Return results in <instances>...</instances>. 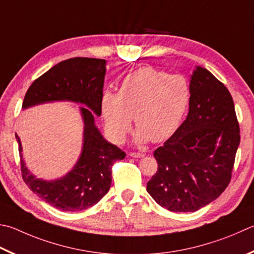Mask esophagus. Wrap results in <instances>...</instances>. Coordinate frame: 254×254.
I'll use <instances>...</instances> for the list:
<instances>
[{
    "instance_id": "esophagus-1",
    "label": "esophagus",
    "mask_w": 254,
    "mask_h": 254,
    "mask_svg": "<svg viewBox=\"0 0 254 254\" xmlns=\"http://www.w3.org/2000/svg\"><path fill=\"white\" fill-rule=\"evenodd\" d=\"M128 155L132 156V158H142V156L144 154L141 153V152H130Z\"/></svg>"
}]
</instances>
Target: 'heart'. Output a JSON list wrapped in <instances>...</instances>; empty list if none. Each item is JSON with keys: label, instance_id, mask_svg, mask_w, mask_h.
Masks as SVG:
<instances>
[{"label": "heart", "instance_id": "heart-1", "mask_svg": "<svg viewBox=\"0 0 254 254\" xmlns=\"http://www.w3.org/2000/svg\"><path fill=\"white\" fill-rule=\"evenodd\" d=\"M191 100L192 90L187 77L170 75L151 66L141 67L123 77L119 92L103 93L101 117L105 133L120 144L131 131L134 119L137 142L164 141L181 127Z\"/></svg>", "mask_w": 254, "mask_h": 254}]
</instances>
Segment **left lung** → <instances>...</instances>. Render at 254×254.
<instances>
[{
    "mask_svg": "<svg viewBox=\"0 0 254 254\" xmlns=\"http://www.w3.org/2000/svg\"><path fill=\"white\" fill-rule=\"evenodd\" d=\"M190 85L186 121L154 151L158 171L146 183L156 203L172 212H194L220 196L240 144L233 99L223 83L196 66Z\"/></svg>",
    "mask_w": 254,
    "mask_h": 254,
    "instance_id": "obj_1",
    "label": "left lung"
}]
</instances>
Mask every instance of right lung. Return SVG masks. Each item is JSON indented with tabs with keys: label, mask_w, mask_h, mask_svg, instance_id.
<instances>
[{
	"label": "right lung",
	"mask_w": 254,
	"mask_h": 254,
	"mask_svg": "<svg viewBox=\"0 0 254 254\" xmlns=\"http://www.w3.org/2000/svg\"><path fill=\"white\" fill-rule=\"evenodd\" d=\"M105 63V60L92 58L60 62L32 83L23 101V109L53 101H72L86 107L81 108L84 122L81 156L74 168L61 179L45 181L35 178L25 167L20 137L15 134L26 186L61 211H82L98 203L110 190L113 163L126 158V153L105 140L94 124V114L101 115Z\"/></svg>",
	"instance_id": "obj_1"
}]
</instances>
